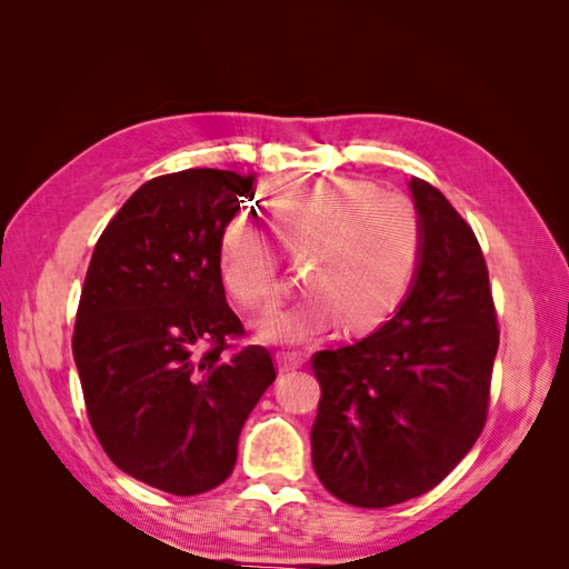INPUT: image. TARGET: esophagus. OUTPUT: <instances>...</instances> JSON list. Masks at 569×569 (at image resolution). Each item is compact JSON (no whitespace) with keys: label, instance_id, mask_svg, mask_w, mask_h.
<instances>
[{"label":"esophagus","instance_id":"34e87169","mask_svg":"<svg viewBox=\"0 0 569 569\" xmlns=\"http://www.w3.org/2000/svg\"><path fill=\"white\" fill-rule=\"evenodd\" d=\"M274 360H278V368L280 372H289V370H297L306 363V356L303 353H297V351H278V356H274Z\"/></svg>","mask_w":569,"mask_h":569}]
</instances>
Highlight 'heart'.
Wrapping results in <instances>:
<instances>
[{"mask_svg":"<svg viewBox=\"0 0 569 569\" xmlns=\"http://www.w3.org/2000/svg\"><path fill=\"white\" fill-rule=\"evenodd\" d=\"M282 253L303 261L313 291L270 318L274 341H313L339 320L351 332L382 325L406 299L422 256V218L408 197L368 182L299 180L268 203ZM222 280L251 311H270L282 291L280 256L247 218H234L220 242Z\"/></svg>","mask_w":569,"mask_h":569,"instance_id":"heart-1","label":"heart"}]
</instances>
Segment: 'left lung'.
<instances>
[{
  "instance_id": "1",
  "label": "left lung",
  "mask_w": 569,
  "mask_h": 569,
  "mask_svg": "<svg viewBox=\"0 0 569 569\" xmlns=\"http://www.w3.org/2000/svg\"><path fill=\"white\" fill-rule=\"evenodd\" d=\"M422 256L408 299L380 330L318 351L311 429L322 487L358 508L435 489L489 416L498 318L477 237L437 187L412 178Z\"/></svg>"
}]
</instances>
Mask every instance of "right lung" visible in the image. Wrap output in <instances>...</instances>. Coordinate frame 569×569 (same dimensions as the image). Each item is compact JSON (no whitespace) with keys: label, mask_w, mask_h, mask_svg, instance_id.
Listing matches in <instances>:
<instances>
[{"label":"right lung","mask_w":569,"mask_h":569,"mask_svg":"<svg viewBox=\"0 0 569 569\" xmlns=\"http://www.w3.org/2000/svg\"><path fill=\"white\" fill-rule=\"evenodd\" d=\"M253 178L189 168L144 182L97 239L73 327L84 408L126 475L176 496L226 481L272 385L263 347L226 301L220 242Z\"/></svg>","instance_id":"add662e5"}]
</instances>
